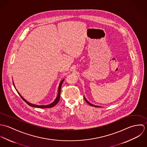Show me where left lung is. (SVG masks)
I'll return each instance as SVG.
<instances>
[{"label": "left lung", "instance_id": "left-lung-1", "mask_svg": "<svg viewBox=\"0 0 147 147\" xmlns=\"http://www.w3.org/2000/svg\"><path fill=\"white\" fill-rule=\"evenodd\" d=\"M84 99H85V101L89 104V105H90V106H94V107H101V106H97V105H93L92 104H91L90 102H89L86 98H85V97H84Z\"/></svg>", "mask_w": 147, "mask_h": 147}]
</instances>
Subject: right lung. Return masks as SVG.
I'll use <instances>...</instances> for the list:
<instances>
[{"mask_svg":"<svg viewBox=\"0 0 147 147\" xmlns=\"http://www.w3.org/2000/svg\"><path fill=\"white\" fill-rule=\"evenodd\" d=\"M64 80V79H63L62 80L61 82V83H60V84L59 85V87H58V95H57V97H56V98H55V100L52 102V103H51V104H49V105H35V104H31V103H30V102H29L28 101H27L22 96H21V94H20V93L17 90V89H16V88H15V84H14V83H13V86H14V87L15 88V89H16V91L18 92V94L20 96V97H21V98L28 104V105H29L30 106H31V107H38V108H50V107H53V106H54L55 105H57V103L59 102V99H60V96H61V86H62V83H63V81Z\"/></svg>","mask_w":147,"mask_h":147,"instance_id":"add662e5","label":"right lung"}]
</instances>
